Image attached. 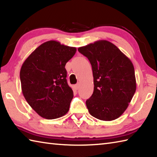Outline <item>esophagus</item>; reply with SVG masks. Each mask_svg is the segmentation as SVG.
<instances>
[{"label":"esophagus","mask_w":157,"mask_h":157,"mask_svg":"<svg viewBox=\"0 0 157 157\" xmlns=\"http://www.w3.org/2000/svg\"><path fill=\"white\" fill-rule=\"evenodd\" d=\"M79 87V84H75V88H76V89H78Z\"/></svg>","instance_id":"obj_1"}]
</instances>
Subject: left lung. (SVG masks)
<instances>
[{"label":"left lung","mask_w":157,"mask_h":157,"mask_svg":"<svg viewBox=\"0 0 157 157\" xmlns=\"http://www.w3.org/2000/svg\"><path fill=\"white\" fill-rule=\"evenodd\" d=\"M90 61L94 91L86 101L89 113L101 121L119 118L128 106L136 90L133 64L127 56L106 40L78 48Z\"/></svg>","instance_id":"1"}]
</instances>
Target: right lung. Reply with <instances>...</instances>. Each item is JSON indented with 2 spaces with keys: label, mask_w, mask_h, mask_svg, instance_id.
Here are the masks:
<instances>
[{
  "label": "right lung",
  "mask_w": 157,
  "mask_h": 157,
  "mask_svg": "<svg viewBox=\"0 0 157 157\" xmlns=\"http://www.w3.org/2000/svg\"><path fill=\"white\" fill-rule=\"evenodd\" d=\"M76 50L52 40L39 45L22 64L21 91L42 118L56 119L68 112L73 92L67 84L65 64Z\"/></svg>",
  "instance_id": "right-lung-1"
}]
</instances>
